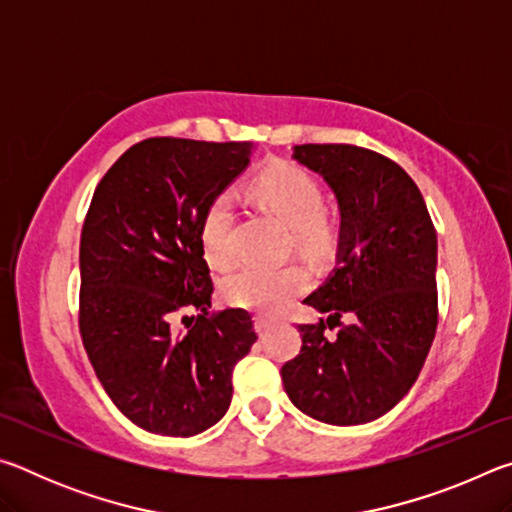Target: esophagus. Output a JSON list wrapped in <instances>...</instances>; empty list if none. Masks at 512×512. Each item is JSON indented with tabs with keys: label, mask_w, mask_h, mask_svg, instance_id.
Masks as SVG:
<instances>
[{
	"label": "esophagus",
	"mask_w": 512,
	"mask_h": 512,
	"mask_svg": "<svg viewBox=\"0 0 512 512\" xmlns=\"http://www.w3.org/2000/svg\"><path fill=\"white\" fill-rule=\"evenodd\" d=\"M273 325H275V320L268 318V316H257L255 318V329H257L259 336H266L273 329Z\"/></svg>",
	"instance_id": "1"
}]
</instances>
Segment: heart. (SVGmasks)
Masks as SVG:
<instances>
[{
    "instance_id": "1",
    "label": "heart",
    "mask_w": 512,
    "mask_h": 512,
    "mask_svg": "<svg viewBox=\"0 0 512 512\" xmlns=\"http://www.w3.org/2000/svg\"><path fill=\"white\" fill-rule=\"evenodd\" d=\"M248 194L289 225V241L302 255L325 259L336 241V223L325 212V187L309 169L293 162H273L250 180ZM232 203L216 196L198 225V244L207 266L225 268L235 253L230 241ZM307 284L305 268L296 262L275 266H239L223 277L221 296L235 307L273 311Z\"/></svg>"
}]
</instances>
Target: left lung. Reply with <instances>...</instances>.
I'll list each match as a JSON object with an SVG mask.
<instances>
[{"mask_svg":"<svg viewBox=\"0 0 512 512\" xmlns=\"http://www.w3.org/2000/svg\"><path fill=\"white\" fill-rule=\"evenodd\" d=\"M293 158L334 189L341 232L334 271L305 298L327 325H298L302 348L282 366V384L309 418L366 424L411 391L436 336V228L418 185L384 155L302 144ZM327 326L340 327L332 340Z\"/></svg>","mask_w":512,"mask_h":512,"instance_id":"1","label":"left lung"}]
</instances>
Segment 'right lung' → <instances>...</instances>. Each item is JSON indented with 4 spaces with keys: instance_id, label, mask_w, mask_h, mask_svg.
Wrapping results in <instances>:
<instances>
[{
    "instance_id": "add662e5",
    "label": "right lung",
    "mask_w": 512,
    "mask_h": 512,
    "mask_svg": "<svg viewBox=\"0 0 512 512\" xmlns=\"http://www.w3.org/2000/svg\"><path fill=\"white\" fill-rule=\"evenodd\" d=\"M248 142L149 137L94 189L81 232V339L101 386L144 431L189 438L219 422L257 341L246 309L210 314L198 244L205 207L248 167ZM194 306L176 333L172 316Z\"/></svg>"
}]
</instances>
